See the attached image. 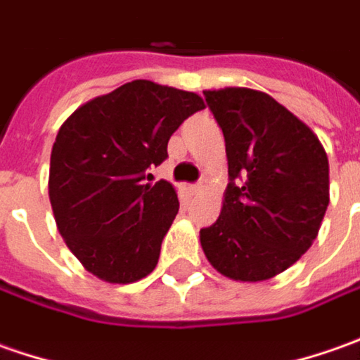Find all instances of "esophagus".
<instances>
[{
    "mask_svg": "<svg viewBox=\"0 0 360 360\" xmlns=\"http://www.w3.org/2000/svg\"><path fill=\"white\" fill-rule=\"evenodd\" d=\"M205 187H207V179H201V181H199V183H195V185H193L191 191L193 193H201L205 189Z\"/></svg>",
    "mask_w": 360,
    "mask_h": 360,
    "instance_id": "34e87169",
    "label": "esophagus"
}]
</instances>
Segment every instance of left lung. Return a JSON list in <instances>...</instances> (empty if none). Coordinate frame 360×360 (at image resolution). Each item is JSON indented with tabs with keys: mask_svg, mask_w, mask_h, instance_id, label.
<instances>
[{
	"mask_svg": "<svg viewBox=\"0 0 360 360\" xmlns=\"http://www.w3.org/2000/svg\"><path fill=\"white\" fill-rule=\"evenodd\" d=\"M225 135L229 185L219 219L199 239L233 281L273 279L309 251L328 205V159L313 129L271 95L207 89Z\"/></svg>",
	"mask_w": 360,
	"mask_h": 360,
	"instance_id": "left-lung-1",
	"label": "left lung"
}]
</instances>
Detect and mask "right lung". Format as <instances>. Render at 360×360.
Masks as SVG:
<instances>
[{"mask_svg":"<svg viewBox=\"0 0 360 360\" xmlns=\"http://www.w3.org/2000/svg\"><path fill=\"white\" fill-rule=\"evenodd\" d=\"M199 109L205 101L193 91L135 79L83 103L59 127L49 201L69 251L97 279L127 285L155 269L179 199L171 183L151 185L145 175Z\"/></svg>","mask_w":360,"mask_h":360,"instance_id":"right-lung-1","label":"right lung"}]
</instances>
